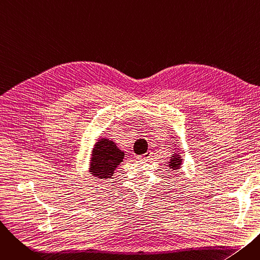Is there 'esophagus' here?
Returning <instances> with one entry per match:
<instances>
[{"instance_id":"34e87169","label":"esophagus","mask_w":260,"mask_h":260,"mask_svg":"<svg viewBox=\"0 0 260 260\" xmlns=\"http://www.w3.org/2000/svg\"><path fill=\"white\" fill-rule=\"evenodd\" d=\"M151 156H152V152L151 151H147L145 154L139 156V158L142 159V160H148L149 158H151Z\"/></svg>"}]
</instances>
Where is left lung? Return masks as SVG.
<instances>
[{"instance_id":"obj_1","label":"left lung","mask_w":260,"mask_h":260,"mask_svg":"<svg viewBox=\"0 0 260 260\" xmlns=\"http://www.w3.org/2000/svg\"><path fill=\"white\" fill-rule=\"evenodd\" d=\"M179 149L177 148V151L173 153V155H171L170 157V161H168V166L170 169H172L173 171H177L180 170L181 166H182V158H181V153L178 152Z\"/></svg>"}]
</instances>
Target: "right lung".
Masks as SVG:
<instances>
[{"label":"right lung","instance_id":"1","mask_svg":"<svg viewBox=\"0 0 260 260\" xmlns=\"http://www.w3.org/2000/svg\"><path fill=\"white\" fill-rule=\"evenodd\" d=\"M124 152L106 137L97 140L90 154L88 171L92 177L99 179L112 178L117 167L124 159Z\"/></svg>","mask_w":260,"mask_h":260}]
</instances>
